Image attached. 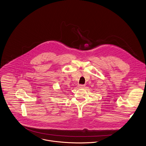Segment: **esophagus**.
<instances>
[{"mask_svg": "<svg viewBox=\"0 0 146 146\" xmlns=\"http://www.w3.org/2000/svg\"><path fill=\"white\" fill-rule=\"evenodd\" d=\"M78 87L79 88H84L85 87V85H78Z\"/></svg>", "mask_w": 146, "mask_h": 146, "instance_id": "esophagus-1", "label": "esophagus"}]
</instances>
